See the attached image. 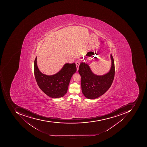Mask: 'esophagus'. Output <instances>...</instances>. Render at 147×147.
I'll return each instance as SVG.
<instances>
[{
	"mask_svg": "<svg viewBox=\"0 0 147 147\" xmlns=\"http://www.w3.org/2000/svg\"><path fill=\"white\" fill-rule=\"evenodd\" d=\"M76 67H77V70L78 71L79 69V65H80V61L79 60H77L76 61Z\"/></svg>",
	"mask_w": 147,
	"mask_h": 147,
	"instance_id": "1",
	"label": "esophagus"
}]
</instances>
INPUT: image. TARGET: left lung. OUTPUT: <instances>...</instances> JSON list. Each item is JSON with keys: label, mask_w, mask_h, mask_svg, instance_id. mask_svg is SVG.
Masks as SVG:
<instances>
[{"label": "left lung", "mask_w": 147, "mask_h": 147, "mask_svg": "<svg viewBox=\"0 0 147 147\" xmlns=\"http://www.w3.org/2000/svg\"><path fill=\"white\" fill-rule=\"evenodd\" d=\"M112 66L109 72L103 76H97L92 72L86 63L81 62L79 68L81 76L82 91L88 99H95L106 93L110 88L115 75V66L113 57L111 55Z\"/></svg>", "instance_id": "obj_1"}]
</instances>
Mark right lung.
Here are the masks:
<instances>
[{
  "mask_svg": "<svg viewBox=\"0 0 147 147\" xmlns=\"http://www.w3.org/2000/svg\"><path fill=\"white\" fill-rule=\"evenodd\" d=\"M36 57L34 62V73L38 86L49 97H63L67 92L70 80L76 71V63H66L57 74L47 76L41 73L37 66Z\"/></svg>",
  "mask_w": 147,
  "mask_h": 147,
  "instance_id": "add662e5",
  "label": "right lung"
}]
</instances>
